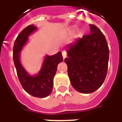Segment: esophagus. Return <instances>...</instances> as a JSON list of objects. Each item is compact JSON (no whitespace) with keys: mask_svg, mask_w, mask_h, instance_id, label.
I'll list each match as a JSON object with an SVG mask.
<instances>
[{"mask_svg":"<svg viewBox=\"0 0 122 122\" xmlns=\"http://www.w3.org/2000/svg\"><path fill=\"white\" fill-rule=\"evenodd\" d=\"M62 54L63 58H64V59L66 58L67 54H66V51H64V50H63V51H62Z\"/></svg>","mask_w":122,"mask_h":122,"instance_id":"obj_1","label":"esophagus"}]
</instances>
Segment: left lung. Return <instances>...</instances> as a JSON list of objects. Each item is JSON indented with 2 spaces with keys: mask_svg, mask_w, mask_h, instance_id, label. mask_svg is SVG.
Listing matches in <instances>:
<instances>
[{
  "mask_svg": "<svg viewBox=\"0 0 122 122\" xmlns=\"http://www.w3.org/2000/svg\"><path fill=\"white\" fill-rule=\"evenodd\" d=\"M90 34L84 36L66 49L68 74L74 89L91 93L105 81L109 61V48L105 37L95 25L90 24Z\"/></svg>",
  "mask_w": 122,
  "mask_h": 122,
  "instance_id": "8db88e82",
  "label": "left lung"
}]
</instances>
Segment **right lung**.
<instances>
[{
	"instance_id": "1",
	"label": "right lung",
	"mask_w": 122,
	"mask_h": 122,
	"mask_svg": "<svg viewBox=\"0 0 122 122\" xmlns=\"http://www.w3.org/2000/svg\"><path fill=\"white\" fill-rule=\"evenodd\" d=\"M37 29L36 26L30 25L19 34L14 44L13 61L18 78L23 89L33 97L44 98L51 94L57 66L63 61V57L61 51L55 55H46L40 72L35 75L29 74L20 61L21 51L28 41L29 36L37 31Z\"/></svg>"
}]
</instances>
